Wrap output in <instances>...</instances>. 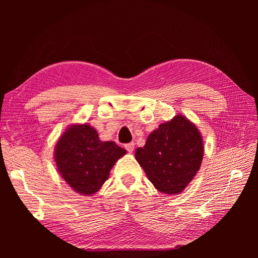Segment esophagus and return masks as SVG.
I'll return each instance as SVG.
<instances>
[{"label": "esophagus", "mask_w": 258, "mask_h": 258, "mask_svg": "<svg viewBox=\"0 0 258 258\" xmlns=\"http://www.w3.org/2000/svg\"><path fill=\"white\" fill-rule=\"evenodd\" d=\"M124 148H126L128 153H132L135 150V143H128L124 145Z\"/></svg>", "instance_id": "obj_1"}]
</instances>
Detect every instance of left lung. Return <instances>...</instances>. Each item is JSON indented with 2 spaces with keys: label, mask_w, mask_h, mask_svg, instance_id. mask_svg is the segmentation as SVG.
Wrapping results in <instances>:
<instances>
[{
  "label": "left lung",
  "mask_w": 258,
  "mask_h": 258,
  "mask_svg": "<svg viewBox=\"0 0 258 258\" xmlns=\"http://www.w3.org/2000/svg\"><path fill=\"white\" fill-rule=\"evenodd\" d=\"M200 131L183 115L159 124L148 136L144 147L136 151V159L156 189L179 194L190 183L204 158Z\"/></svg>",
  "instance_id": "obj_1"
}]
</instances>
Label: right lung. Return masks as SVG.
I'll use <instances>...</instances> for the list:
<instances>
[{
    "mask_svg": "<svg viewBox=\"0 0 258 258\" xmlns=\"http://www.w3.org/2000/svg\"><path fill=\"white\" fill-rule=\"evenodd\" d=\"M126 150L113 141H101L88 123L70 126L54 147V161L62 178L83 196L98 191L115 162Z\"/></svg>",
    "mask_w": 258,
    "mask_h": 258,
    "instance_id": "1",
    "label": "right lung"
}]
</instances>
